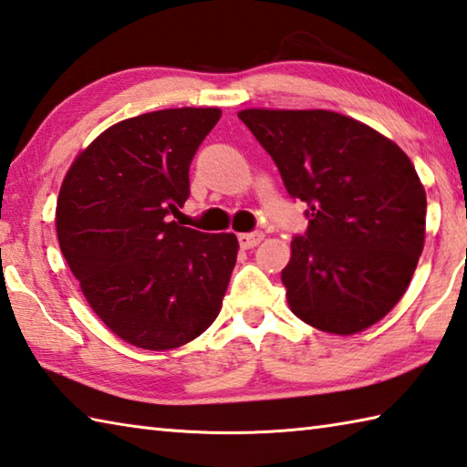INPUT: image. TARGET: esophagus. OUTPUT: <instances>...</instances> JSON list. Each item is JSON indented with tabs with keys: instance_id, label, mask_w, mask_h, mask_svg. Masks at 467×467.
<instances>
[{
	"instance_id": "34e87169",
	"label": "esophagus",
	"mask_w": 467,
	"mask_h": 467,
	"mask_svg": "<svg viewBox=\"0 0 467 467\" xmlns=\"http://www.w3.org/2000/svg\"><path fill=\"white\" fill-rule=\"evenodd\" d=\"M264 240V234L262 232H250V234H240L237 235V242L244 250H250L254 245H258Z\"/></svg>"
}]
</instances>
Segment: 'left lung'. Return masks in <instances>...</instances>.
I'll use <instances>...</instances> for the list:
<instances>
[{
  "mask_svg": "<svg viewBox=\"0 0 467 467\" xmlns=\"http://www.w3.org/2000/svg\"><path fill=\"white\" fill-rule=\"evenodd\" d=\"M306 205L283 285L293 313L349 336L389 313L425 244L427 197L409 156L359 121L325 109L237 113Z\"/></svg>",
  "mask_w": 467,
  "mask_h": 467,
  "instance_id": "8db88e82",
  "label": "left lung"
}]
</instances>
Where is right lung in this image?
I'll return each instance as SVG.
<instances>
[{"label":"right lung","instance_id":"right-lung-1","mask_svg":"<svg viewBox=\"0 0 467 467\" xmlns=\"http://www.w3.org/2000/svg\"><path fill=\"white\" fill-rule=\"evenodd\" d=\"M219 118L217 108H181L119 121L60 187V252L97 317L136 348L184 346L222 309L235 235L172 222L191 195L192 156Z\"/></svg>","mask_w":467,"mask_h":467}]
</instances>
